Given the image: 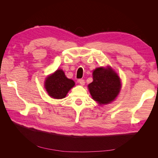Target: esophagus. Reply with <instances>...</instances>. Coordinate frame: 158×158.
I'll return each instance as SVG.
<instances>
[{"mask_svg": "<svg viewBox=\"0 0 158 158\" xmlns=\"http://www.w3.org/2000/svg\"><path fill=\"white\" fill-rule=\"evenodd\" d=\"M78 82L80 85H84L85 84V81H84V80H83V79H79V80H78Z\"/></svg>", "mask_w": 158, "mask_h": 158, "instance_id": "esophagus-1", "label": "esophagus"}]
</instances>
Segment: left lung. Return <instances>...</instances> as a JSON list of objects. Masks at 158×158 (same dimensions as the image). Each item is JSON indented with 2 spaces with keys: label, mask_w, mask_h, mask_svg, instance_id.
Returning a JSON list of instances; mask_svg holds the SVG:
<instances>
[{
  "label": "left lung",
  "mask_w": 158,
  "mask_h": 158,
  "mask_svg": "<svg viewBox=\"0 0 158 158\" xmlns=\"http://www.w3.org/2000/svg\"><path fill=\"white\" fill-rule=\"evenodd\" d=\"M93 79L88 88L95 101L107 104L116 98L121 89V80L111 67L96 69L93 72Z\"/></svg>",
  "instance_id": "obj_1"
}]
</instances>
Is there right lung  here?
I'll return each mask as SVG.
<instances>
[{
	"mask_svg": "<svg viewBox=\"0 0 158 158\" xmlns=\"http://www.w3.org/2000/svg\"><path fill=\"white\" fill-rule=\"evenodd\" d=\"M74 84L73 80L66 77L63 70H57L55 73L47 77L45 87L51 98L62 99L65 98L69 91Z\"/></svg>",
	"mask_w": 158,
	"mask_h": 158,
	"instance_id": "1",
	"label": "right lung"
}]
</instances>
